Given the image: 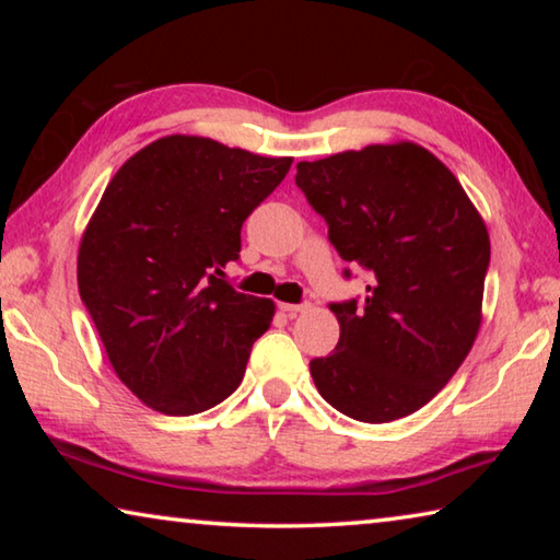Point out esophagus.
<instances>
[{"instance_id": "esophagus-1", "label": "esophagus", "mask_w": 560, "mask_h": 560, "mask_svg": "<svg viewBox=\"0 0 560 560\" xmlns=\"http://www.w3.org/2000/svg\"><path fill=\"white\" fill-rule=\"evenodd\" d=\"M279 308L283 314L296 316V314H303V311H308V303H279Z\"/></svg>"}]
</instances>
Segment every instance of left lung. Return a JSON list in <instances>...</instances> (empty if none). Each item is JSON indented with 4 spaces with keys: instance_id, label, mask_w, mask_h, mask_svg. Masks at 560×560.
<instances>
[{
    "instance_id": "8db88e82",
    "label": "left lung",
    "mask_w": 560,
    "mask_h": 560,
    "mask_svg": "<svg viewBox=\"0 0 560 560\" xmlns=\"http://www.w3.org/2000/svg\"><path fill=\"white\" fill-rule=\"evenodd\" d=\"M296 170L340 259L371 271L360 306L330 303L340 338L334 353L311 360V375L338 412L400 420L447 385L479 334L487 224L450 167L407 140Z\"/></svg>"
}]
</instances>
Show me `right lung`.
<instances>
[{
	"label": "right lung",
	"mask_w": 560,
	"mask_h": 560,
	"mask_svg": "<svg viewBox=\"0 0 560 560\" xmlns=\"http://www.w3.org/2000/svg\"><path fill=\"white\" fill-rule=\"evenodd\" d=\"M291 163L167 136L108 183L81 236L79 293L113 371L153 410L197 415L240 387L277 306L236 291L224 267Z\"/></svg>",
	"instance_id": "1"
}]
</instances>
